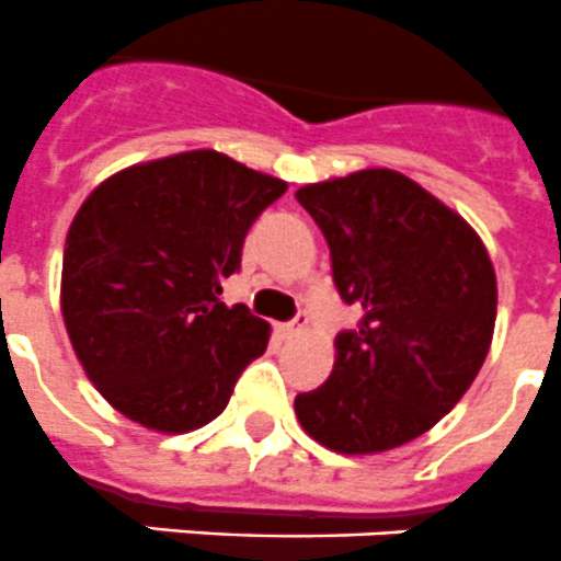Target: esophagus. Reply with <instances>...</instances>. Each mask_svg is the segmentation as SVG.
<instances>
[{"label": "esophagus", "instance_id": "1", "mask_svg": "<svg viewBox=\"0 0 561 561\" xmlns=\"http://www.w3.org/2000/svg\"><path fill=\"white\" fill-rule=\"evenodd\" d=\"M304 330H307V314H298L291 323H280V327H277V332H280L284 337H295Z\"/></svg>", "mask_w": 561, "mask_h": 561}]
</instances>
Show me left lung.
I'll use <instances>...</instances> for the list:
<instances>
[{"instance_id": "1", "label": "left lung", "mask_w": 561, "mask_h": 561, "mask_svg": "<svg viewBox=\"0 0 561 561\" xmlns=\"http://www.w3.org/2000/svg\"><path fill=\"white\" fill-rule=\"evenodd\" d=\"M330 243L332 277L360 307L335 367L295 398L300 427L341 456L413 442L461 401L496 327V272L465 217L415 180L364 169L295 192Z\"/></svg>"}]
</instances>
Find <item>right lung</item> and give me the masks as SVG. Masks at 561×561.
Instances as JSON below:
<instances>
[{
  "label": "right lung",
  "mask_w": 561,
  "mask_h": 561,
  "mask_svg": "<svg viewBox=\"0 0 561 561\" xmlns=\"http://www.w3.org/2000/svg\"><path fill=\"white\" fill-rule=\"evenodd\" d=\"M286 183L197 148L111 174L73 217L59 307L96 392L157 433L224 413L270 323L226 307L249 226Z\"/></svg>",
  "instance_id": "right-lung-1"
}]
</instances>
